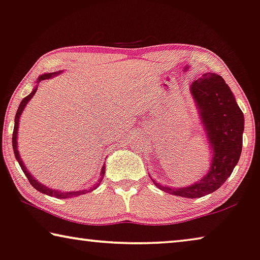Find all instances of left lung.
I'll use <instances>...</instances> for the list:
<instances>
[{
	"label": "left lung",
	"instance_id": "left-lung-1",
	"mask_svg": "<svg viewBox=\"0 0 260 260\" xmlns=\"http://www.w3.org/2000/svg\"><path fill=\"white\" fill-rule=\"evenodd\" d=\"M190 93L201 118V125L210 143L209 172L191 185L172 188L152 179L162 191L188 199H199L214 192L228 180L238 164L243 146L244 114L234 93L219 75L204 73L190 85Z\"/></svg>",
	"mask_w": 260,
	"mask_h": 260
}]
</instances>
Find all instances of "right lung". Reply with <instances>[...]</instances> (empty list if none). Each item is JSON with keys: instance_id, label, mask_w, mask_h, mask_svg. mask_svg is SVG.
<instances>
[{"instance_id": "right-lung-1", "label": "right lung", "mask_w": 260, "mask_h": 260, "mask_svg": "<svg viewBox=\"0 0 260 260\" xmlns=\"http://www.w3.org/2000/svg\"><path fill=\"white\" fill-rule=\"evenodd\" d=\"M59 73H61V71H58V72H52V73H44V75H42L38 77L37 79V84H40L42 80L44 79H49V78H52V77H55L57 75H59ZM37 91V86L34 88L32 92L30 93L29 95H26L24 99L22 100L21 104H19L18 106V110L16 112V117H15V126H14V132H13V148H14V153H15V157H16V160L18 161L19 166H21V168L23 170V173L25 174L26 179L29 180L30 184L32 185V187L36 189V190H38L40 192H43L45 193V195L48 196H52V197H56V199H71V197H76V196H80V195H84V193H87L90 192L92 190H94V189L98 187V185L100 184V182H102L104 175H105V165L103 166L102 170H100V180H99V183H96L93 185L92 188L90 189H84V190H76V191H60V190H55V189H51L49 187H46V185L42 184L41 182H38L35 177L31 175L30 172L28 169H26V167L24 166V164H23L22 158L21 156H19V153H18V149H17V132H18V123H19V118H21L22 115V112L24 111V107L26 106V104L29 103V100L32 98L35 93H36Z\"/></svg>"}]
</instances>
